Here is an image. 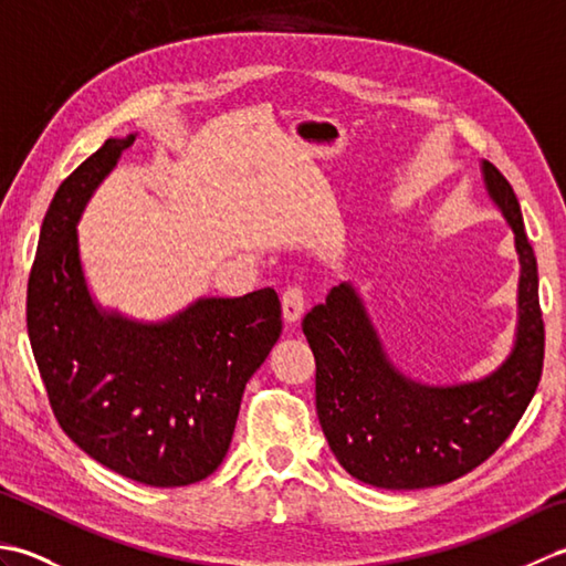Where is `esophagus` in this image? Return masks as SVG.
Wrapping results in <instances>:
<instances>
[{"instance_id":"esophagus-1","label":"esophagus","mask_w":566,"mask_h":566,"mask_svg":"<svg viewBox=\"0 0 566 566\" xmlns=\"http://www.w3.org/2000/svg\"><path fill=\"white\" fill-rule=\"evenodd\" d=\"M304 306H306V296L302 284H290L286 290L282 292V311H284V318L294 323L302 318L304 314Z\"/></svg>"}]
</instances>
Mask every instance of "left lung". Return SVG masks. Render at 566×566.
<instances>
[{
  "label": "left lung",
  "instance_id": "left-lung-1",
  "mask_svg": "<svg viewBox=\"0 0 566 566\" xmlns=\"http://www.w3.org/2000/svg\"><path fill=\"white\" fill-rule=\"evenodd\" d=\"M491 197L506 213L521 255L518 343L494 375L430 389L401 377L381 353L375 328L347 284L304 316L316 359V411L333 454L355 479L379 489H428L486 462L513 428L543 377L545 321L537 260L521 203L496 165L484 163Z\"/></svg>",
  "mask_w": 566,
  "mask_h": 566
}]
</instances>
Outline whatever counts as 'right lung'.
Instances as JSON below:
<instances>
[{"label":"right lung","mask_w":566,"mask_h":566,"mask_svg":"<svg viewBox=\"0 0 566 566\" xmlns=\"http://www.w3.org/2000/svg\"><path fill=\"white\" fill-rule=\"evenodd\" d=\"M134 136L109 138L57 187L41 226L27 328L48 401L92 460L148 486L223 462L248 379L282 333L274 290L201 298L160 326L104 316L84 286L75 223Z\"/></svg>","instance_id":"add662e5"}]
</instances>
